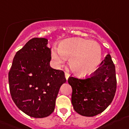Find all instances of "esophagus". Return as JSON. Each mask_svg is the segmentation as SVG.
Returning <instances> with one entry per match:
<instances>
[{"mask_svg":"<svg viewBox=\"0 0 129 129\" xmlns=\"http://www.w3.org/2000/svg\"><path fill=\"white\" fill-rule=\"evenodd\" d=\"M69 77H70V74H68V73L65 72V77H66V79H67V80H68V79L69 78Z\"/></svg>","mask_w":129,"mask_h":129,"instance_id":"34e87169","label":"esophagus"}]
</instances>
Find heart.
I'll return each instance as SVG.
<instances>
[{"label":"heart","instance_id":"heart-1","mask_svg":"<svg viewBox=\"0 0 129 129\" xmlns=\"http://www.w3.org/2000/svg\"><path fill=\"white\" fill-rule=\"evenodd\" d=\"M102 55L101 47L96 41L82 38L67 39L61 41L58 48L51 49L52 59L57 67L69 58L72 71L81 77L91 75L98 69Z\"/></svg>","mask_w":129,"mask_h":129}]
</instances>
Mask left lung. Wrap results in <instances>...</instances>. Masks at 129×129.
<instances>
[{"mask_svg":"<svg viewBox=\"0 0 129 129\" xmlns=\"http://www.w3.org/2000/svg\"><path fill=\"white\" fill-rule=\"evenodd\" d=\"M101 66L86 79L70 77L72 88V104L74 110L84 116H94L102 113L113 101L116 90L115 66L107 54Z\"/></svg>","mask_w":129,"mask_h":129,"instance_id":"8db88e82","label":"left lung"}]
</instances>
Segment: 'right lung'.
I'll return each instance as SVG.
<instances>
[{"instance_id": "1", "label": "right lung", "mask_w": 129, "mask_h": 129, "mask_svg": "<svg viewBox=\"0 0 129 129\" xmlns=\"http://www.w3.org/2000/svg\"><path fill=\"white\" fill-rule=\"evenodd\" d=\"M48 40L34 38L16 53L9 72L13 100L22 112L33 118H45L54 111L64 73L51 68Z\"/></svg>"}]
</instances>
